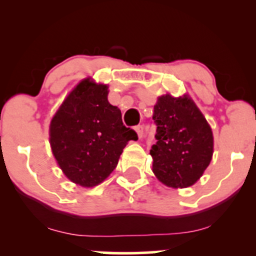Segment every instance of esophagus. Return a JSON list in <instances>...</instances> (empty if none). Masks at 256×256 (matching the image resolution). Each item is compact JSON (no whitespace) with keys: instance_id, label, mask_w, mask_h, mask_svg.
<instances>
[{"instance_id":"esophagus-1","label":"esophagus","mask_w":256,"mask_h":256,"mask_svg":"<svg viewBox=\"0 0 256 256\" xmlns=\"http://www.w3.org/2000/svg\"><path fill=\"white\" fill-rule=\"evenodd\" d=\"M134 130H136L138 137L142 138L143 136H144V128H143V125H138L134 128Z\"/></svg>"}]
</instances>
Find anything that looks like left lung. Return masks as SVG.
<instances>
[{
    "mask_svg": "<svg viewBox=\"0 0 256 256\" xmlns=\"http://www.w3.org/2000/svg\"><path fill=\"white\" fill-rule=\"evenodd\" d=\"M156 125L152 146V172L167 186L186 188L198 180L213 155L207 120L188 96H161L154 106Z\"/></svg>",
    "mask_w": 256,
    "mask_h": 256,
    "instance_id": "8db88e82",
    "label": "left lung"
}]
</instances>
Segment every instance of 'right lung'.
<instances>
[{
	"label": "right lung",
	"mask_w": 256,
	"mask_h": 256,
	"mask_svg": "<svg viewBox=\"0 0 256 256\" xmlns=\"http://www.w3.org/2000/svg\"><path fill=\"white\" fill-rule=\"evenodd\" d=\"M107 95V85L84 79L50 122V146L58 166L70 180L85 188L102 183L116 170L128 140H138Z\"/></svg>",
	"instance_id": "obj_1"
}]
</instances>
